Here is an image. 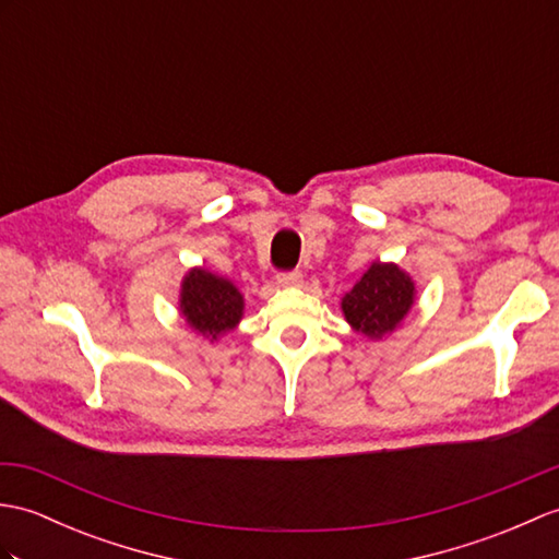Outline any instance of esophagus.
<instances>
[{
    "mask_svg": "<svg viewBox=\"0 0 559 559\" xmlns=\"http://www.w3.org/2000/svg\"><path fill=\"white\" fill-rule=\"evenodd\" d=\"M276 283L281 288H297V285H302V274L300 271H288V274H278Z\"/></svg>",
    "mask_w": 559,
    "mask_h": 559,
    "instance_id": "1",
    "label": "esophagus"
}]
</instances>
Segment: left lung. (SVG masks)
<instances>
[{
    "label": "left lung",
    "mask_w": 559,
    "mask_h": 559,
    "mask_svg": "<svg viewBox=\"0 0 559 559\" xmlns=\"http://www.w3.org/2000/svg\"><path fill=\"white\" fill-rule=\"evenodd\" d=\"M417 302V283L395 262H376L343 295L341 309L349 329L379 343L393 335Z\"/></svg>",
    "instance_id": "1"
}]
</instances>
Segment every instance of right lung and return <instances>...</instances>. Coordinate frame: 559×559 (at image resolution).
Returning a JSON list of instances; mask_svg holds the SVG:
<instances>
[{"instance_id":"add662e5","label":"right lung","mask_w":559,"mask_h":559,"mask_svg":"<svg viewBox=\"0 0 559 559\" xmlns=\"http://www.w3.org/2000/svg\"><path fill=\"white\" fill-rule=\"evenodd\" d=\"M178 311L194 335L214 345L240 323L245 297L230 278L192 266L180 281Z\"/></svg>"}]
</instances>
